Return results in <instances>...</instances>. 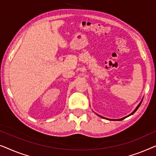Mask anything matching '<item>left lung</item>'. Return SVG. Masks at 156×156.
I'll return each instance as SVG.
<instances>
[{
	"mask_svg": "<svg viewBox=\"0 0 156 156\" xmlns=\"http://www.w3.org/2000/svg\"><path fill=\"white\" fill-rule=\"evenodd\" d=\"M142 101H143V100H141V102L139 103V105H138V106L136 107V109H134V111H133V112H131V113L130 114V115H128V116H126V117H124V118H122V119H115V120H122V119H125V118H126V117H129V116H130V115H133V113H134V112H135L137 110V109H138V108H139V107H140V105H141V102H142ZM98 116H100V117H102V118H104V119H105V117H102V116H100V115H98ZM109 120H114V119H109Z\"/></svg>",
	"mask_w": 156,
	"mask_h": 156,
	"instance_id": "1",
	"label": "left lung"
}]
</instances>
